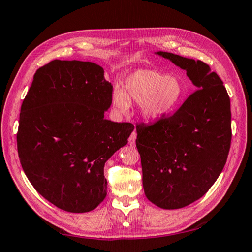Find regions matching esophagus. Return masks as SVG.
I'll list each match as a JSON object with an SVG mask.
<instances>
[{
    "label": "esophagus",
    "instance_id": "34e87169",
    "mask_svg": "<svg viewBox=\"0 0 252 252\" xmlns=\"http://www.w3.org/2000/svg\"><path fill=\"white\" fill-rule=\"evenodd\" d=\"M135 139H136V132L133 131L129 138V144L130 146H135Z\"/></svg>",
    "mask_w": 252,
    "mask_h": 252
}]
</instances>
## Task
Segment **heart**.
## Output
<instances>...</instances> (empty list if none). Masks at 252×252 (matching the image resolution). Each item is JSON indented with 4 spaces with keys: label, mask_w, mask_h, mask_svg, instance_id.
Wrapping results in <instances>:
<instances>
[{
    "label": "heart",
    "mask_w": 252,
    "mask_h": 252,
    "mask_svg": "<svg viewBox=\"0 0 252 252\" xmlns=\"http://www.w3.org/2000/svg\"><path fill=\"white\" fill-rule=\"evenodd\" d=\"M185 92L186 84L180 76L152 70H138L126 76L123 90H114L112 102L120 113L129 111L131 102L140 103L142 116L156 120L176 108Z\"/></svg>",
    "instance_id": "obj_1"
}]
</instances>
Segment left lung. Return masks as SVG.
Listing matches in <instances>:
<instances>
[{
	"label": "left lung",
	"mask_w": 252,
	"mask_h": 252,
	"mask_svg": "<svg viewBox=\"0 0 252 252\" xmlns=\"http://www.w3.org/2000/svg\"><path fill=\"white\" fill-rule=\"evenodd\" d=\"M157 54L187 71L198 89L171 116L136 126L144 193L170 210L197 201L220 176L231 144V110L223 82L206 63Z\"/></svg>",
	"instance_id": "8db88e82"
}]
</instances>
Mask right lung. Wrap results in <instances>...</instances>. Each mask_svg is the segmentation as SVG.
I'll return each mask as SVG.
<instances>
[{
    "label": "right lung",
    "mask_w": 252,
    "mask_h": 252,
    "mask_svg": "<svg viewBox=\"0 0 252 252\" xmlns=\"http://www.w3.org/2000/svg\"><path fill=\"white\" fill-rule=\"evenodd\" d=\"M112 84L92 62L53 60L33 76L16 134L25 176L55 207L82 213L106 195L104 164L134 126L104 119Z\"/></svg>",
    "instance_id": "right-lung-1"
}]
</instances>
